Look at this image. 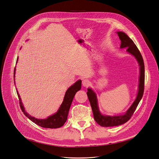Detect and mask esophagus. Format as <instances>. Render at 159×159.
I'll use <instances>...</instances> for the list:
<instances>
[{
  "label": "esophagus",
  "instance_id": "obj_1",
  "mask_svg": "<svg viewBox=\"0 0 159 159\" xmlns=\"http://www.w3.org/2000/svg\"><path fill=\"white\" fill-rule=\"evenodd\" d=\"M90 81H89V80H87V79L83 80V81H82V84H83V86H85V87L89 86V85L90 84Z\"/></svg>",
  "mask_w": 159,
  "mask_h": 159
}]
</instances>
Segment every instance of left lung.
Returning a JSON list of instances; mask_svg holds the SVG:
<instances>
[{
  "mask_svg": "<svg viewBox=\"0 0 159 159\" xmlns=\"http://www.w3.org/2000/svg\"><path fill=\"white\" fill-rule=\"evenodd\" d=\"M117 33L119 37V39L120 40V48H127L126 51L129 54H131L135 57L139 66L138 90L136 99L125 113L117 116H107L103 115L100 112L95 92L91 88H89L87 89V95L88 97H89V100L92 109L94 119L100 126L103 127L117 126L125 124L128 120H129L135 111L141 99L142 98L144 92L145 66L143 57L133 41L125 32L117 31Z\"/></svg>",
  "mask_w": 159,
  "mask_h": 159,
  "instance_id": "left-lung-1",
  "label": "left lung"
}]
</instances>
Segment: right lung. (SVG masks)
Segmentation results:
<instances>
[{
    "label": "right lung",
    "mask_w": 159,
    "mask_h": 159,
    "mask_svg": "<svg viewBox=\"0 0 159 159\" xmlns=\"http://www.w3.org/2000/svg\"><path fill=\"white\" fill-rule=\"evenodd\" d=\"M17 61H18V57L17 58L16 63L17 62ZM15 73H16V67L14 69V78H15ZM14 80L15 81V79ZM14 84H15V82H14ZM81 80H80L75 82L73 85L70 86L66 92L63 102L61 103L58 111L55 114L47 117L46 119L35 118L34 117L30 116L28 112H26L24 105L21 102V98L20 97V95L18 92L17 91L16 92H17V96L19 97L20 107L21 109V111H23L24 114L28 118H29V119H30L32 122L35 123L36 125L42 128L55 129V128H61L66 122L69 111L70 107V105H71V103L74 98V97L76 93L78 91L81 90Z\"/></svg>",
    "instance_id": "add662e5"
}]
</instances>
